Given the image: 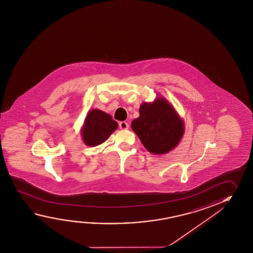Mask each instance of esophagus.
<instances>
[{
	"instance_id": "obj_1",
	"label": "esophagus",
	"mask_w": 253,
	"mask_h": 253,
	"mask_svg": "<svg viewBox=\"0 0 253 253\" xmlns=\"http://www.w3.org/2000/svg\"><path fill=\"white\" fill-rule=\"evenodd\" d=\"M119 128H120L121 129H128V123H126V122H121L120 124H119Z\"/></svg>"
}]
</instances>
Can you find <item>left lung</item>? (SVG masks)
Instances as JSON below:
<instances>
[{
	"label": "left lung",
	"instance_id": "left-lung-1",
	"mask_svg": "<svg viewBox=\"0 0 253 253\" xmlns=\"http://www.w3.org/2000/svg\"><path fill=\"white\" fill-rule=\"evenodd\" d=\"M133 131L149 153L165 154L175 148L184 134V123L168 100L157 97L143 102L139 116L131 123Z\"/></svg>",
	"mask_w": 253,
	"mask_h": 253
}]
</instances>
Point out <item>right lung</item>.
<instances>
[{
	"label": "right lung",
	"mask_w": 253,
	"mask_h": 253,
	"mask_svg": "<svg viewBox=\"0 0 253 253\" xmlns=\"http://www.w3.org/2000/svg\"><path fill=\"white\" fill-rule=\"evenodd\" d=\"M118 124L112 116L100 109H91L81 128V136L85 145L96 146L104 143L110 137Z\"/></svg>",
	"instance_id": "right-lung-1"
}]
</instances>
